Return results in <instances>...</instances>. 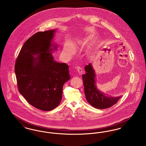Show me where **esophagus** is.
Segmentation results:
<instances>
[{
	"label": "esophagus",
	"mask_w": 146,
	"mask_h": 146,
	"mask_svg": "<svg viewBox=\"0 0 146 146\" xmlns=\"http://www.w3.org/2000/svg\"><path fill=\"white\" fill-rule=\"evenodd\" d=\"M76 70H77L78 75L81 76L83 74V70H82V69L80 67H77L76 68Z\"/></svg>",
	"instance_id": "1"
}]
</instances>
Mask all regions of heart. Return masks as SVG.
<instances>
[{"instance_id": "1", "label": "heart", "mask_w": 146, "mask_h": 146, "mask_svg": "<svg viewBox=\"0 0 146 146\" xmlns=\"http://www.w3.org/2000/svg\"><path fill=\"white\" fill-rule=\"evenodd\" d=\"M84 41V39H80L74 40L71 44L69 42H66L63 47L62 55L64 57L68 58L73 55L75 52L74 48H78Z\"/></svg>"}]
</instances>
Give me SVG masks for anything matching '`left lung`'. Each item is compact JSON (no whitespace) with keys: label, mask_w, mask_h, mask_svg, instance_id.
I'll return each instance as SVG.
<instances>
[{"label":"left lung","mask_w":146,"mask_h":146,"mask_svg":"<svg viewBox=\"0 0 146 146\" xmlns=\"http://www.w3.org/2000/svg\"><path fill=\"white\" fill-rule=\"evenodd\" d=\"M85 70L86 73L83 75L82 78L85 95L89 104L97 109L108 108L117 104L121 96L118 97L109 96L97 89L96 73L91 63L85 67Z\"/></svg>","instance_id":"obj_1"}]
</instances>
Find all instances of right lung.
Here are the masks:
<instances>
[{"label": "right lung", "mask_w": 146, "mask_h": 146, "mask_svg": "<svg viewBox=\"0 0 146 146\" xmlns=\"http://www.w3.org/2000/svg\"><path fill=\"white\" fill-rule=\"evenodd\" d=\"M56 29L39 32L25 42L17 56L15 72L20 93L30 104L44 111L57 107L63 86L70 78L68 65L54 60L52 51Z\"/></svg>", "instance_id": "add662e5"}]
</instances>
